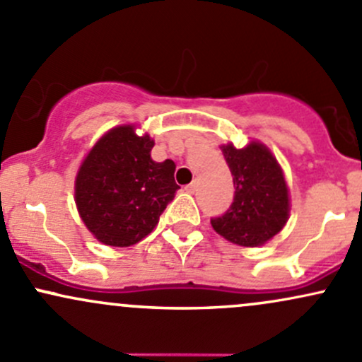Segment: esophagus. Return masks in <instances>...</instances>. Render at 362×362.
<instances>
[{
  "label": "esophagus",
  "mask_w": 362,
  "mask_h": 362,
  "mask_svg": "<svg viewBox=\"0 0 362 362\" xmlns=\"http://www.w3.org/2000/svg\"><path fill=\"white\" fill-rule=\"evenodd\" d=\"M186 192H188V193H195L197 192V185H195V182H192V185H188V186H186Z\"/></svg>",
  "instance_id": "esophagus-1"
}]
</instances>
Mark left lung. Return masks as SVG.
<instances>
[{
	"label": "left lung",
	"instance_id": "1",
	"mask_svg": "<svg viewBox=\"0 0 362 362\" xmlns=\"http://www.w3.org/2000/svg\"><path fill=\"white\" fill-rule=\"evenodd\" d=\"M235 185L231 207L211 219L212 228L240 247H260L285 228L290 195L281 165L266 145L250 141L245 148L221 146Z\"/></svg>",
	"mask_w": 362,
	"mask_h": 362
}]
</instances>
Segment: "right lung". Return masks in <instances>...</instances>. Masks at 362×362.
<instances>
[{
	"mask_svg": "<svg viewBox=\"0 0 362 362\" xmlns=\"http://www.w3.org/2000/svg\"><path fill=\"white\" fill-rule=\"evenodd\" d=\"M133 124L105 133L76 176V205L98 242L131 247L148 236L180 186L173 160H151L155 141Z\"/></svg>",
	"mask_w": 362,
	"mask_h": 362,
	"instance_id": "obj_1",
	"label": "right lung"
}]
</instances>
